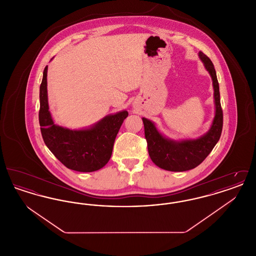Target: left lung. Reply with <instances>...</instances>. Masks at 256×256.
Listing matches in <instances>:
<instances>
[{
    "instance_id": "8db88e82",
    "label": "left lung",
    "mask_w": 256,
    "mask_h": 256,
    "mask_svg": "<svg viewBox=\"0 0 256 256\" xmlns=\"http://www.w3.org/2000/svg\"><path fill=\"white\" fill-rule=\"evenodd\" d=\"M200 58L204 63L210 74L213 87L216 113L211 128L206 134L195 140L174 142L166 139L159 134L154 122L143 118L145 137L150 158L159 168L172 172H184L198 166L219 141L222 130V110L220 100L219 82L214 65L202 52H198Z\"/></svg>"
}]
</instances>
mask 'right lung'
Masks as SVG:
<instances>
[{"instance_id":"1","label":"right lung","mask_w":256,"mask_h":256,"mask_svg":"<svg viewBox=\"0 0 256 256\" xmlns=\"http://www.w3.org/2000/svg\"><path fill=\"white\" fill-rule=\"evenodd\" d=\"M47 71L48 66L43 72L39 94V124L46 146L68 169L84 172L100 170L110 161L115 138L128 112L106 116L88 130H71L54 124L48 104Z\"/></svg>"}]
</instances>
